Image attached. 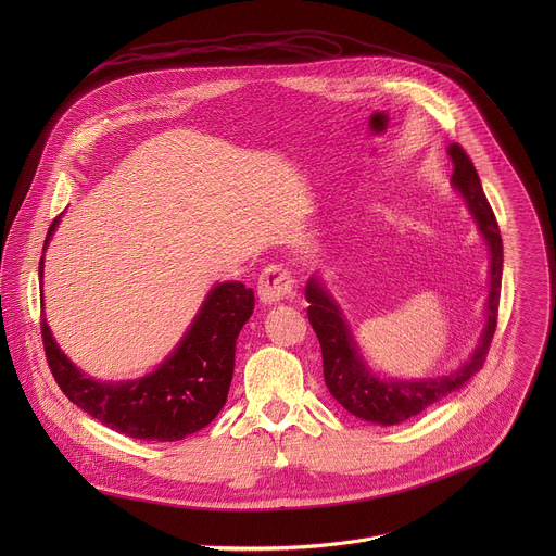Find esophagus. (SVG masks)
Here are the masks:
<instances>
[{
  "mask_svg": "<svg viewBox=\"0 0 556 556\" xmlns=\"http://www.w3.org/2000/svg\"><path fill=\"white\" fill-rule=\"evenodd\" d=\"M292 288H294L292 273L277 264L266 266L257 281V294L264 303H277L288 299L292 294Z\"/></svg>",
  "mask_w": 556,
  "mask_h": 556,
  "instance_id": "obj_1",
  "label": "esophagus"
}]
</instances>
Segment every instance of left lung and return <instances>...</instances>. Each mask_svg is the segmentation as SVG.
I'll list each match as a JSON object with an SVG mask.
<instances>
[{
	"instance_id": "obj_1",
	"label": "left lung",
	"mask_w": 556,
	"mask_h": 556,
	"mask_svg": "<svg viewBox=\"0 0 556 556\" xmlns=\"http://www.w3.org/2000/svg\"><path fill=\"white\" fill-rule=\"evenodd\" d=\"M448 155L453 161V187L466 198L470 213L480 224L489 249H491V294L486 303V328L482 341L470 356V361L457 369L455 374L429 380L414 382H382L374 378L363 361L358 358L348 324L332 296L319 286L316 279H309L305 286L307 319L316 339L321 343L324 354V376L330 393L350 414L361 420L378 422V425H401L412 416L429 409L440 403L446 395L462 389L475 374L484 367L489 356L493 334L497 330V312H500V294H502V266H504V247L502 235L495 219V213L484 195L482 182L468 153L459 144L448 147Z\"/></svg>"
}]
</instances>
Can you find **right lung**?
<instances>
[{
	"mask_svg": "<svg viewBox=\"0 0 556 556\" xmlns=\"http://www.w3.org/2000/svg\"><path fill=\"white\" fill-rule=\"evenodd\" d=\"M59 217L48 228L46 244ZM43 260L39 262V277ZM255 307V292L240 281L219 283L206 296L191 330L153 374L134 382H97L56 348L41 314L48 367L67 399L101 425L134 440L176 442L204 429L224 407L235 341Z\"/></svg>",
	"mask_w": 556,
	"mask_h": 556,
	"instance_id": "1",
	"label": "right lung"
}]
</instances>
